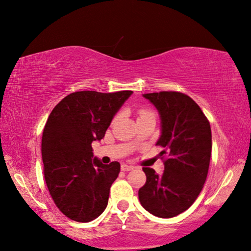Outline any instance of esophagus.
<instances>
[{"label":"esophagus","mask_w":251,"mask_h":251,"mask_svg":"<svg viewBox=\"0 0 251 251\" xmlns=\"http://www.w3.org/2000/svg\"><path fill=\"white\" fill-rule=\"evenodd\" d=\"M131 169H134V166H131V165H127V164H123L122 165V171L123 172H129Z\"/></svg>","instance_id":"esophagus-1"}]
</instances>
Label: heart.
Masks as SVG:
<instances>
[{"instance_id": "1", "label": "heart", "mask_w": 251, "mask_h": 251, "mask_svg": "<svg viewBox=\"0 0 251 251\" xmlns=\"http://www.w3.org/2000/svg\"><path fill=\"white\" fill-rule=\"evenodd\" d=\"M147 116H154V114L151 113V112H147V110H141V112H139V116H138V118L147 117Z\"/></svg>"}]
</instances>
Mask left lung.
<instances>
[{"mask_svg":"<svg viewBox=\"0 0 251 251\" xmlns=\"http://www.w3.org/2000/svg\"><path fill=\"white\" fill-rule=\"evenodd\" d=\"M158 110L156 145L167 154L161 175L144 167L146 184L138 192L142 206L159 218H172L193 205L205 184L211 155L210 124L195 100L182 93L143 94Z\"/></svg>","mask_w":251,"mask_h":251,"instance_id":"8db88e82","label":"left lung"}]
</instances>
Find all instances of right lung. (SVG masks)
Listing matches in <instances>:
<instances>
[{"label": "right lung", "mask_w": 251, "mask_h": 251, "mask_svg": "<svg viewBox=\"0 0 251 251\" xmlns=\"http://www.w3.org/2000/svg\"><path fill=\"white\" fill-rule=\"evenodd\" d=\"M131 91L75 92L55 106L42 136L44 177L55 205L66 217L88 223L105 210L121 164L104 165L92 143L104 138Z\"/></svg>", "instance_id": "add662e5"}]
</instances>
